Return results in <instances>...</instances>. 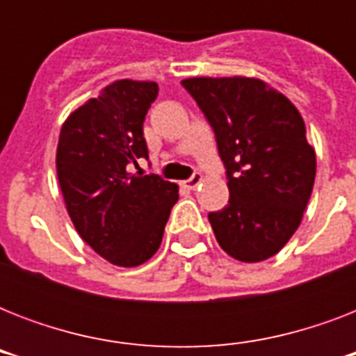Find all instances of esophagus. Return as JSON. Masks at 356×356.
<instances>
[{
    "label": "esophagus",
    "instance_id": "esophagus-1",
    "mask_svg": "<svg viewBox=\"0 0 356 356\" xmlns=\"http://www.w3.org/2000/svg\"><path fill=\"white\" fill-rule=\"evenodd\" d=\"M201 181H203V179H201L200 173H195V175H192V177H190V179L183 181V186L186 190H195L201 184Z\"/></svg>",
    "mask_w": 356,
    "mask_h": 356
}]
</instances>
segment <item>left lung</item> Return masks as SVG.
<instances>
[{
  "mask_svg": "<svg viewBox=\"0 0 356 356\" xmlns=\"http://www.w3.org/2000/svg\"><path fill=\"white\" fill-rule=\"evenodd\" d=\"M227 168L229 205L209 214L220 248L240 262L279 253L303 220L316 177V151L286 96L254 77H190Z\"/></svg>",
  "mask_w": 356,
  "mask_h": 356,
  "instance_id": "1",
  "label": "left lung"
}]
</instances>
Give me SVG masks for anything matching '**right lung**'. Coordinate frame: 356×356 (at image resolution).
Wrapping results in <instances>:
<instances>
[{"instance_id":"add662e5","label":"right lung","mask_w":356,"mask_h":356,"mask_svg":"<svg viewBox=\"0 0 356 356\" xmlns=\"http://www.w3.org/2000/svg\"><path fill=\"white\" fill-rule=\"evenodd\" d=\"M156 94L153 81H114L70 114L58 136L57 177L74 227L122 268L156 253L179 200L175 183L127 170L147 156L142 123Z\"/></svg>"}]
</instances>
